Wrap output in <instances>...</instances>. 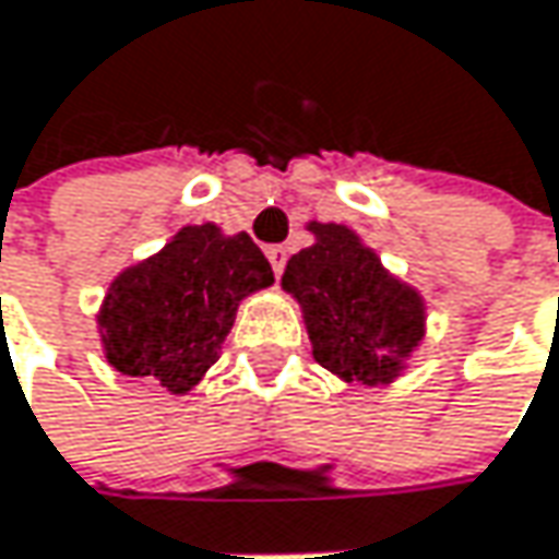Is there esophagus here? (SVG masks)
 Here are the masks:
<instances>
[{
  "label": "esophagus",
  "mask_w": 559,
  "mask_h": 559,
  "mask_svg": "<svg viewBox=\"0 0 559 559\" xmlns=\"http://www.w3.org/2000/svg\"><path fill=\"white\" fill-rule=\"evenodd\" d=\"M286 257H289V250L283 245H270L266 247V260H270V266H273V273L280 276L283 273V266H286Z\"/></svg>",
  "instance_id": "1"
}]
</instances>
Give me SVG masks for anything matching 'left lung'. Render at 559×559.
Listing matches in <instances>:
<instances>
[{"instance_id":"left-lung-1","label":"left lung","mask_w":559,"mask_h":559,"mask_svg":"<svg viewBox=\"0 0 559 559\" xmlns=\"http://www.w3.org/2000/svg\"><path fill=\"white\" fill-rule=\"evenodd\" d=\"M309 231L314 245L293 253L283 289L302 306L314 360L347 383H392L425 337L421 296L350 228L312 222Z\"/></svg>"}]
</instances>
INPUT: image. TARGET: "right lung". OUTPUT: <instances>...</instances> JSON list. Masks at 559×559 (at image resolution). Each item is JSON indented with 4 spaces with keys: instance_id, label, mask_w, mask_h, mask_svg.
Returning <instances> with one entry per match:
<instances>
[{
    "instance_id": "1",
    "label": "right lung",
    "mask_w": 559,
    "mask_h": 559,
    "mask_svg": "<svg viewBox=\"0 0 559 559\" xmlns=\"http://www.w3.org/2000/svg\"><path fill=\"white\" fill-rule=\"evenodd\" d=\"M270 283L273 270L250 235L186 225L108 286L99 312L105 360L124 377H151L182 395L218 360L238 302Z\"/></svg>"
}]
</instances>
